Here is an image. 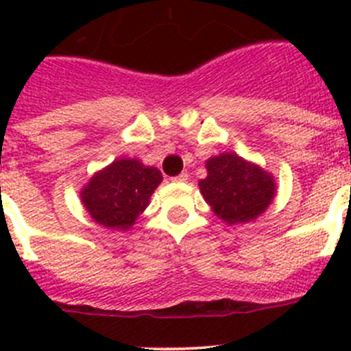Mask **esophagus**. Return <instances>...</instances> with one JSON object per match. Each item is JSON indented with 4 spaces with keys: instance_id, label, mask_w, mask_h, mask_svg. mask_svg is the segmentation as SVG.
Instances as JSON below:
<instances>
[{
    "instance_id": "1",
    "label": "esophagus",
    "mask_w": 351,
    "mask_h": 351,
    "mask_svg": "<svg viewBox=\"0 0 351 351\" xmlns=\"http://www.w3.org/2000/svg\"><path fill=\"white\" fill-rule=\"evenodd\" d=\"M188 178H190V176H188L186 172H182V173H179V176H176V178H172V181L173 182H186L188 181Z\"/></svg>"
}]
</instances>
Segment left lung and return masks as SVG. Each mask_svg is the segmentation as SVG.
Here are the masks:
<instances>
[{"instance_id": "obj_1", "label": "left lung", "mask_w": 351, "mask_h": 351, "mask_svg": "<svg viewBox=\"0 0 351 351\" xmlns=\"http://www.w3.org/2000/svg\"><path fill=\"white\" fill-rule=\"evenodd\" d=\"M207 178L198 181L204 200L228 225L255 221L274 200L278 188L271 172L235 153L206 161Z\"/></svg>"}]
</instances>
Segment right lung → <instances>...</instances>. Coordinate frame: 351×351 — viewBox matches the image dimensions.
Wrapping results in <instances>:
<instances>
[{"label": "right lung", "mask_w": 351, "mask_h": 351, "mask_svg": "<svg viewBox=\"0 0 351 351\" xmlns=\"http://www.w3.org/2000/svg\"><path fill=\"white\" fill-rule=\"evenodd\" d=\"M163 181L156 167L135 158H116L80 188V202L93 221L108 230H130Z\"/></svg>", "instance_id": "1"}]
</instances>
